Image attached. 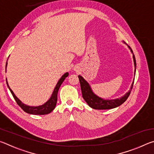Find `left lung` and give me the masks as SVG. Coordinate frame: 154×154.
<instances>
[{
    "label": "left lung",
    "mask_w": 154,
    "mask_h": 154,
    "mask_svg": "<svg viewBox=\"0 0 154 154\" xmlns=\"http://www.w3.org/2000/svg\"><path fill=\"white\" fill-rule=\"evenodd\" d=\"M129 49L130 51L133 54V60H134V74L135 72H136V59H135L134 55L133 54V51H132V49L130 48V47L128 46ZM80 82V85H81V90H82V96L83 99H84L85 102L88 103V105H89L90 107L94 109H99V110H101V109H113L116 107H118L119 105H121L123 104L125 101L127 100V98H128L130 96V94L131 92V90L132 89V87H133L134 84V81L132 83L131 87H130V90L126 94L122 96V97L119 98H116V99H113V100H105L102 98L98 97V96H96L94 93L92 92V89H91L90 85H89L86 81H85L83 78L79 75L78 76Z\"/></svg>",
    "instance_id": "8db88e82"
}]
</instances>
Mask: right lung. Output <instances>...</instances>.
<instances>
[{
	"label": "right lung",
	"mask_w": 154,
	"mask_h": 154,
	"mask_svg": "<svg viewBox=\"0 0 154 154\" xmlns=\"http://www.w3.org/2000/svg\"><path fill=\"white\" fill-rule=\"evenodd\" d=\"M7 62L6 63V69H7ZM68 76H69V72H66V73L62 75L60 79H59L58 82L57 83V84L56 85L55 88H54V92L52 93L50 98H49L45 103H44L43 105L41 106H28L22 103V101L19 100V98L15 95L14 92H13L12 90L9 86V84L8 83H7V79H6V82H7V86H8L10 92H11V93L12 94V95L14 96L15 101H16L17 104L26 112V113H28L29 114H32V115H46L51 113V112L54 110V108L56 107L57 99H58V90L60 87V85H62V82H64V80L66 79V77H67Z\"/></svg>",
	"instance_id": "1"
}]
</instances>
